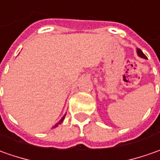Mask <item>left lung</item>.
<instances>
[{"label":"left lung","mask_w":160,"mask_h":160,"mask_svg":"<svg viewBox=\"0 0 160 160\" xmlns=\"http://www.w3.org/2000/svg\"><path fill=\"white\" fill-rule=\"evenodd\" d=\"M137 52H138V56H140L141 58H143V59H146V56H145V54L143 53V52L140 50V49H137Z\"/></svg>","instance_id":"obj_1"}]
</instances>
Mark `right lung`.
Returning a JSON list of instances; mask_svg holds the SVG:
<instances>
[{
	"instance_id": "right-lung-1",
	"label": "right lung",
	"mask_w": 160,
	"mask_h": 160,
	"mask_svg": "<svg viewBox=\"0 0 160 160\" xmlns=\"http://www.w3.org/2000/svg\"><path fill=\"white\" fill-rule=\"evenodd\" d=\"M65 116H66V114H64V116H63V117L62 118V119H61L60 121H59V122H58L57 124H55V125H54V127H53V128H56V127H57V126H58V125H59V124H61V123L62 122L63 120H64V118H65Z\"/></svg>"
}]
</instances>
